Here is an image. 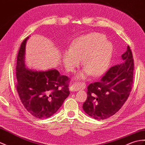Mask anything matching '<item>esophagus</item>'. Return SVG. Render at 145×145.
Segmentation results:
<instances>
[{
	"instance_id": "1",
	"label": "esophagus",
	"mask_w": 145,
	"mask_h": 145,
	"mask_svg": "<svg viewBox=\"0 0 145 145\" xmlns=\"http://www.w3.org/2000/svg\"><path fill=\"white\" fill-rule=\"evenodd\" d=\"M85 85L84 84L81 83H75L71 85L70 87V90L71 91H76L80 90L81 89H83Z\"/></svg>"
}]
</instances>
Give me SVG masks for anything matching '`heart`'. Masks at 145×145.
Masks as SVG:
<instances>
[{
	"mask_svg": "<svg viewBox=\"0 0 145 145\" xmlns=\"http://www.w3.org/2000/svg\"><path fill=\"white\" fill-rule=\"evenodd\" d=\"M113 46L105 36L97 33L81 36L63 54V63L68 72L75 71L82 59L85 72H80L76 78H85L87 74L99 76L108 69L112 59Z\"/></svg>",
	"mask_w": 145,
	"mask_h": 145,
	"instance_id": "1",
	"label": "heart"
}]
</instances>
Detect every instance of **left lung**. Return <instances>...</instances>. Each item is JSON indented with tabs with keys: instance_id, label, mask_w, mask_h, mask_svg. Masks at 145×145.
Listing matches in <instances>:
<instances>
[{
	"instance_id": "8db88e82",
	"label": "left lung",
	"mask_w": 145,
	"mask_h": 145,
	"mask_svg": "<svg viewBox=\"0 0 145 145\" xmlns=\"http://www.w3.org/2000/svg\"><path fill=\"white\" fill-rule=\"evenodd\" d=\"M123 62L107 70L100 81L88 85L83 109L97 120L113 116L126 102L132 91L134 63L129 46L122 55Z\"/></svg>"
}]
</instances>
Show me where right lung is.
Instances as JSON below:
<instances>
[{"label":"right lung","mask_w":145,"mask_h":145,"mask_svg":"<svg viewBox=\"0 0 145 145\" xmlns=\"http://www.w3.org/2000/svg\"><path fill=\"white\" fill-rule=\"evenodd\" d=\"M28 38L22 43L17 56L16 89L23 106L32 116L48 118L59 109L70 95V78L56 69L35 71L26 69L25 52Z\"/></svg>","instance_id":"obj_1"}]
</instances>
